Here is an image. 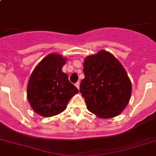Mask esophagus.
Returning <instances> with one entry per match:
<instances>
[{
    "label": "esophagus",
    "instance_id": "obj_1",
    "mask_svg": "<svg viewBox=\"0 0 156 156\" xmlns=\"http://www.w3.org/2000/svg\"><path fill=\"white\" fill-rule=\"evenodd\" d=\"M75 85H76V87L78 89H79V88H80V82H76V83H75Z\"/></svg>",
    "mask_w": 156,
    "mask_h": 156
}]
</instances>
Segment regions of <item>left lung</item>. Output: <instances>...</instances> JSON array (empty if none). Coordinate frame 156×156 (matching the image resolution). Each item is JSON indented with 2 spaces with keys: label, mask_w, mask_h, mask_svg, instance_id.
I'll use <instances>...</instances> for the list:
<instances>
[{
  "label": "left lung",
  "mask_w": 156,
  "mask_h": 156,
  "mask_svg": "<svg viewBox=\"0 0 156 156\" xmlns=\"http://www.w3.org/2000/svg\"><path fill=\"white\" fill-rule=\"evenodd\" d=\"M83 71L80 92L88 111L103 119L120 114L131 98L132 83L119 60L112 54L100 51L86 58Z\"/></svg>",
  "instance_id": "1"
}]
</instances>
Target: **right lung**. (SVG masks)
Returning a JSON list of instances; mask_svg holds the SVG:
<instances>
[{
  "label": "right lung",
  "instance_id": "right-lung-1",
  "mask_svg": "<svg viewBox=\"0 0 156 156\" xmlns=\"http://www.w3.org/2000/svg\"><path fill=\"white\" fill-rule=\"evenodd\" d=\"M66 59L50 54L41 60L30 76L27 96L33 110L39 115L51 117L62 112L78 89L62 72Z\"/></svg>",
  "mask_w": 156,
  "mask_h": 156
}]
</instances>
